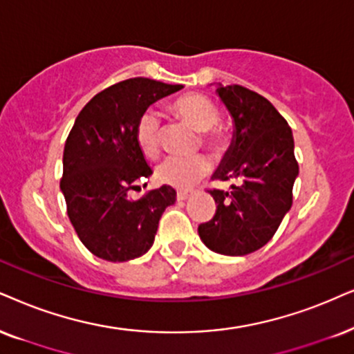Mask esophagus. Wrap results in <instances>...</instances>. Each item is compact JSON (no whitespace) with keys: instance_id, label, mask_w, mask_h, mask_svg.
<instances>
[{"instance_id":"1","label":"esophagus","mask_w":354,"mask_h":354,"mask_svg":"<svg viewBox=\"0 0 354 354\" xmlns=\"http://www.w3.org/2000/svg\"><path fill=\"white\" fill-rule=\"evenodd\" d=\"M189 194H191L189 191H178L176 198H178V201H186L187 196H189Z\"/></svg>"}]
</instances>
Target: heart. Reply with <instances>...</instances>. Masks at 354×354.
Here are the masks:
<instances>
[{
  "instance_id": "b5f03b06",
  "label": "heart",
  "mask_w": 354,
  "mask_h": 354,
  "mask_svg": "<svg viewBox=\"0 0 354 354\" xmlns=\"http://www.w3.org/2000/svg\"><path fill=\"white\" fill-rule=\"evenodd\" d=\"M171 113L201 131V142L212 153H222L229 145V136L218 124L221 109L209 96L201 93H187L169 104ZM160 125L158 114L155 111H145L140 114L136 125V140L142 153L155 158L160 153ZM210 171V160L205 155L192 156H168L156 167V180L173 187H189Z\"/></svg>"
}]
</instances>
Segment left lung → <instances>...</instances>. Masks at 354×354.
Instances as JSON below:
<instances>
[{
	"instance_id": "1",
	"label": "left lung",
	"mask_w": 354,
	"mask_h": 354,
	"mask_svg": "<svg viewBox=\"0 0 354 354\" xmlns=\"http://www.w3.org/2000/svg\"><path fill=\"white\" fill-rule=\"evenodd\" d=\"M217 95L235 131L212 180L239 185H232V191L209 189L217 209L198 232L212 252L243 257L265 247L276 234L292 205L299 165L288 120L266 97L240 84H218Z\"/></svg>"
}]
</instances>
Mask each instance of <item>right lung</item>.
<instances>
[{
    "label": "right lung",
    "instance_id": "right-lung-1",
    "mask_svg": "<svg viewBox=\"0 0 354 354\" xmlns=\"http://www.w3.org/2000/svg\"><path fill=\"white\" fill-rule=\"evenodd\" d=\"M181 88L129 78L102 89L80 111L65 142L60 189L71 225L95 257L120 263L145 254L160 217L176 201L167 185L138 201L129 192L140 189L138 183L151 174L136 140L138 118Z\"/></svg>",
    "mask_w": 354,
    "mask_h": 354
}]
</instances>
